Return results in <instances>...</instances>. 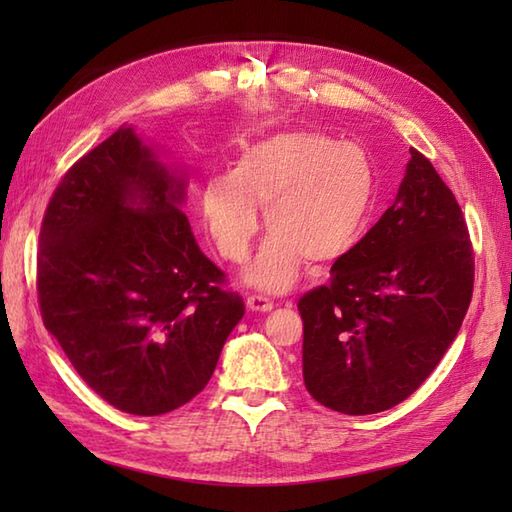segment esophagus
<instances>
[{"mask_svg": "<svg viewBox=\"0 0 512 512\" xmlns=\"http://www.w3.org/2000/svg\"><path fill=\"white\" fill-rule=\"evenodd\" d=\"M246 306L253 312H270L275 308V303L270 301L268 297H262V295H250L246 299Z\"/></svg>", "mask_w": 512, "mask_h": 512, "instance_id": "1", "label": "esophagus"}]
</instances>
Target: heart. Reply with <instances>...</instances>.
<instances>
[{
  "instance_id": "1",
  "label": "heart",
  "mask_w": 512,
  "mask_h": 512,
  "mask_svg": "<svg viewBox=\"0 0 512 512\" xmlns=\"http://www.w3.org/2000/svg\"><path fill=\"white\" fill-rule=\"evenodd\" d=\"M378 200V171L367 149L321 132H279L248 145L235 169L202 184L206 231L228 262H244L259 215L270 235L244 273L279 295L297 284L306 259L330 266L361 244Z\"/></svg>"
}]
</instances>
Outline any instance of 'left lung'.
Segmentation results:
<instances>
[{
	"instance_id": "8db88e82",
	"label": "left lung",
	"mask_w": 512,
	"mask_h": 512,
	"mask_svg": "<svg viewBox=\"0 0 512 512\" xmlns=\"http://www.w3.org/2000/svg\"><path fill=\"white\" fill-rule=\"evenodd\" d=\"M394 204L330 284L299 299L303 383L332 411L367 416L409 398L442 361L473 295L462 209L438 171L409 149Z\"/></svg>"
}]
</instances>
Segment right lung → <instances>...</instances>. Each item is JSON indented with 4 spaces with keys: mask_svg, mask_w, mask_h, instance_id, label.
Returning <instances> with one entry per match:
<instances>
[{
    "mask_svg": "<svg viewBox=\"0 0 512 512\" xmlns=\"http://www.w3.org/2000/svg\"><path fill=\"white\" fill-rule=\"evenodd\" d=\"M184 195L187 173L123 125L74 162L43 215V325L85 383L134 416L198 396L246 310L195 242Z\"/></svg>",
    "mask_w": 512,
    "mask_h": 512,
    "instance_id": "add662e5",
    "label": "right lung"
}]
</instances>
